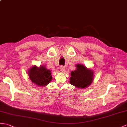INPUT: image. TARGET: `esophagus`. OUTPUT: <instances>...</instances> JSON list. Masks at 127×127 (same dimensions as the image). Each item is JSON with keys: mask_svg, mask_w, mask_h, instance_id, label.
Here are the masks:
<instances>
[{"mask_svg": "<svg viewBox=\"0 0 127 127\" xmlns=\"http://www.w3.org/2000/svg\"><path fill=\"white\" fill-rule=\"evenodd\" d=\"M65 67L64 66H61L60 67V70H61V72H64V71H65Z\"/></svg>", "mask_w": 127, "mask_h": 127, "instance_id": "34e87169", "label": "esophagus"}]
</instances>
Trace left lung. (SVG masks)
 Returning <instances> with one entry per match:
<instances>
[{
	"label": "left lung",
	"mask_w": 127,
	"mask_h": 127,
	"mask_svg": "<svg viewBox=\"0 0 127 127\" xmlns=\"http://www.w3.org/2000/svg\"><path fill=\"white\" fill-rule=\"evenodd\" d=\"M76 66L77 69L71 72L70 83L77 88L84 89L92 83L94 72L82 64H78Z\"/></svg>",
	"instance_id": "obj_1"
}]
</instances>
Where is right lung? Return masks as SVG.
I'll use <instances>...</instances> for the list:
<instances>
[{
    "label": "right lung",
    "mask_w": 127,
    "mask_h": 127,
    "mask_svg": "<svg viewBox=\"0 0 127 127\" xmlns=\"http://www.w3.org/2000/svg\"><path fill=\"white\" fill-rule=\"evenodd\" d=\"M28 75L32 83L39 87L45 86L52 80L51 71L42 65L31 67L28 71Z\"/></svg>",
    "instance_id": "add662e5"
}]
</instances>
